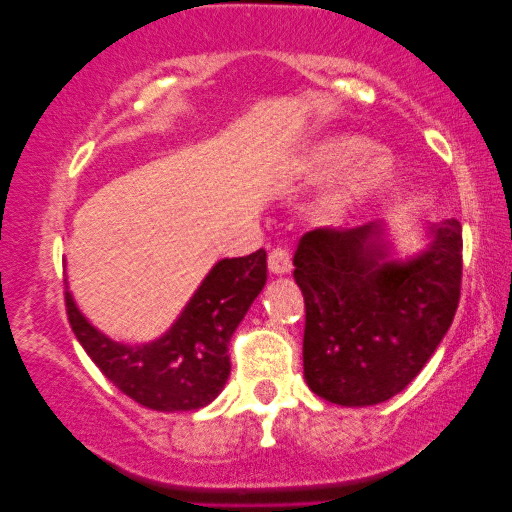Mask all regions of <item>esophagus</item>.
I'll use <instances>...</instances> for the list:
<instances>
[{"instance_id":"34e87169","label":"esophagus","mask_w":512,"mask_h":512,"mask_svg":"<svg viewBox=\"0 0 512 512\" xmlns=\"http://www.w3.org/2000/svg\"><path fill=\"white\" fill-rule=\"evenodd\" d=\"M268 268L275 272V275H286V272H291V254L289 249L282 247V244H277V247L270 249L268 254Z\"/></svg>"}]
</instances>
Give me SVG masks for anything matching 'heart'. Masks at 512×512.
<instances>
[{"mask_svg":"<svg viewBox=\"0 0 512 512\" xmlns=\"http://www.w3.org/2000/svg\"><path fill=\"white\" fill-rule=\"evenodd\" d=\"M373 151V142L361 135H333L317 142L303 160V172L312 179H333L347 172ZM394 163L384 153H375L359 165L333 198V214L349 216L359 212L389 184Z\"/></svg>","mask_w":512,"mask_h":512,"instance_id":"heart-1","label":"heart"}]
</instances>
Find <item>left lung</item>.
<instances>
[{
    "label": "left lung",
    "mask_w": 512,
    "mask_h": 512,
    "mask_svg": "<svg viewBox=\"0 0 512 512\" xmlns=\"http://www.w3.org/2000/svg\"><path fill=\"white\" fill-rule=\"evenodd\" d=\"M382 223L303 235L293 277L305 298V380L324 401H389L419 375L450 328L461 293V223L431 226L410 261L389 258Z\"/></svg>",
    "instance_id": "left-lung-1"
}]
</instances>
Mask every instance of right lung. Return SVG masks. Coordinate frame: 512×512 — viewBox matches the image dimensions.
<instances>
[{
    "mask_svg": "<svg viewBox=\"0 0 512 512\" xmlns=\"http://www.w3.org/2000/svg\"><path fill=\"white\" fill-rule=\"evenodd\" d=\"M268 279L265 251L223 258L163 338L123 345L90 326L65 291L69 326L111 384L151 410L186 412L212 403L230 375L228 345Z\"/></svg>",
    "mask_w": 512,
    "mask_h": 512,
    "instance_id": "add662e5",
    "label": "right lung"
}]
</instances>
